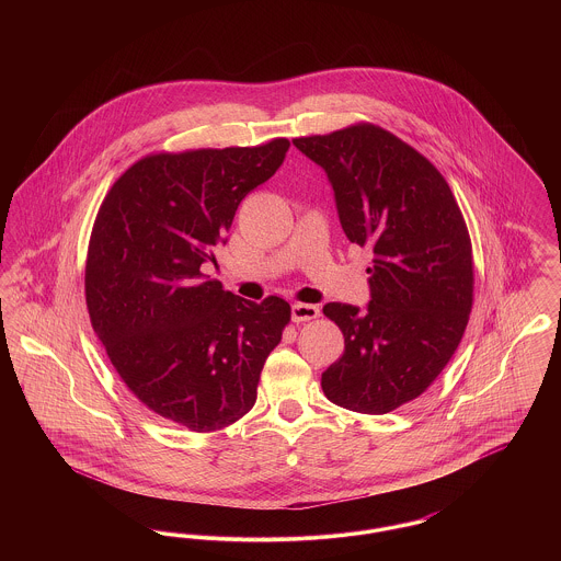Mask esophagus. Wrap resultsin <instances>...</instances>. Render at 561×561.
I'll use <instances>...</instances> for the list:
<instances>
[{
    "mask_svg": "<svg viewBox=\"0 0 561 561\" xmlns=\"http://www.w3.org/2000/svg\"><path fill=\"white\" fill-rule=\"evenodd\" d=\"M320 318V307L318 305H307V302H294L293 321H311Z\"/></svg>",
    "mask_w": 561,
    "mask_h": 561,
    "instance_id": "obj_1",
    "label": "esophagus"
}]
</instances>
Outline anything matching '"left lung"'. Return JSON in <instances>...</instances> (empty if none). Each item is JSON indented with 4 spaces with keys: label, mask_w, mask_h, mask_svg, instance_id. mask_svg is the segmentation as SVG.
<instances>
[{
    "label": "left lung",
    "mask_w": 561,
    "mask_h": 561,
    "mask_svg": "<svg viewBox=\"0 0 561 561\" xmlns=\"http://www.w3.org/2000/svg\"><path fill=\"white\" fill-rule=\"evenodd\" d=\"M293 142L325 170L348 241L374 252L366 311L323 307L345 353L321 374V389L353 412L387 414L427 391L465 334L473 307L465 218L439 170L380 126Z\"/></svg>",
    "instance_id": "1"
}]
</instances>
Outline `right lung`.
<instances>
[{"instance_id":"add662e5","label":"right lung","mask_w":561,"mask_h":561,"mask_svg":"<svg viewBox=\"0 0 561 561\" xmlns=\"http://www.w3.org/2000/svg\"><path fill=\"white\" fill-rule=\"evenodd\" d=\"M290 147L151 153L108 188L88 243L85 305L126 387L161 419L210 433L254 405L290 305L243 300L206 279L241 199Z\"/></svg>"}]
</instances>
